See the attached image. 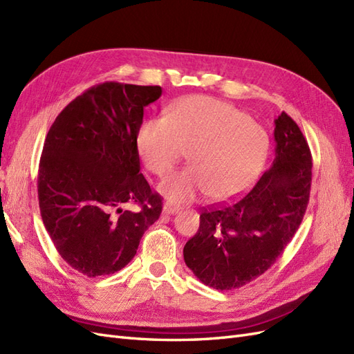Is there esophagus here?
<instances>
[{"instance_id": "obj_1", "label": "esophagus", "mask_w": 354, "mask_h": 354, "mask_svg": "<svg viewBox=\"0 0 354 354\" xmlns=\"http://www.w3.org/2000/svg\"><path fill=\"white\" fill-rule=\"evenodd\" d=\"M178 211L177 207L171 205V203H164L162 207V214H165V216H173V214H176Z\"/></svg>"}]
</instances>
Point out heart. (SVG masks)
I'll return each instance as SVG.
<instances>
[{
  "mask_svg": "<svg viewBox=\"0 0 354 354\" xmlns=\"http://www.w3.org/2000/svg\"><path fill=\"white\" fill-rule=\"evenodd\" d=\"M136 147L156 176L167 174L190 152V167L159 183L168 201L192 202L205 194L211 202H224L254 185L269 152V137L236 106L194 95L176 103L168 115L145 120Z\"/></svg>",
  "mask_w": 354,
  "mask_h": 354,
  "instance_id": "b5f03b06",
  "label": "heart"
}]
</instances>
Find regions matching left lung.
Masks as SVG:
<instances>
[{
  "mask_svg": "<svg viewBox=\"0 0 354 354\" xmlns=\"http://www.w3.org/2000/svg\"><path fill=\"white\" fill-rule=\"evenodd\" d=\"M274 159L248 195L203 209L199 230L183 250L198 279L220 291L261 276L282 255L304 217L312 155L291 116L274 120Z\"/></svg>",
  "mask_w": 354,
  "mask_h": 354,
  "instance_id": "1",
  "label": "left lung"
}]
</instances>
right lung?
Returning a JSON list of instances; mask_svg holds the SVG:
<instances>
[{
	"label": "right lung",
	"instance_id": "obj_1",
	"mask_svg": "<svg viewBox=\"0 0 354 354\" xmlns=\"http://www.w3.org/2000/svg\"><path fill=\"white\" fill-rule=\"evenodd\" d=\"M159 85L103 82L63 109L46 137L38 171L42 223L75 270L95 277L130 263L162 201L140 173L136 136ZM137 203L140 212H124Z\"/></svg>",
	"mask_w": 354,
	"mask_h": 354
}]
</instances>
